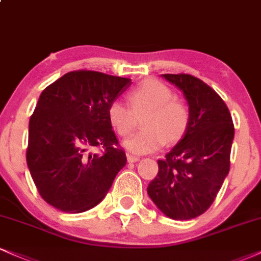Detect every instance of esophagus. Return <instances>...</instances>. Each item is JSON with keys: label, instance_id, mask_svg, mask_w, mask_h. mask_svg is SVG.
<instances>
[{"label": "esophagus", "instance_id": "1", "mask_svg": "<svg viewBox=\"0 0 261 261\" xmlns=\"http://www.w3.org/2000/svg\"><path fill=\"white\" fill-rule=\"evenodd\" d=\"M126 157H127V161H128V162H131V163H135V162L140 161V157H139V155H136V154L127 153V154H126Z\"/></svg>", "mask_w": 261, "mask_h": 261}]
</instances>
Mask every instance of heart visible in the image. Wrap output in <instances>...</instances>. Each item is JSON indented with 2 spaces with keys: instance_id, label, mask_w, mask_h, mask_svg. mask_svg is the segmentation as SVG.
Instances as JSON below:
<instances>
[{
  "instance_id": "heart-1",
  "label": "heart",
  "mask_w": 261,
  "mask_h": 261,
  "mask_svg": "<svg viewBox=\"0 0 261 261\" xmlns=\"http://www.w3.org/2000/svg\"><path fill=\"white\" fill-rule=\"evenodd\" d=\"M130 108L115 100L108 107L110 126L119 136L130 135L136 127V116L143 128L124 142L137 154L157 151L164 145H174L187 134L190 112L184 100L175 97L168 86L157 80H145L127 93Z\"/></svg>"
}]
</instances>
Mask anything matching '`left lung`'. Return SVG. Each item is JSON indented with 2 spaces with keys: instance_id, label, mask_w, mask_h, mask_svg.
<instances>
[{
  "instance_id": "obj_1",
  "label": "left lung",
  "mask_w": 261,
  "mask_h": 261,
  "mask_svg": "<svg viewBox=\"0 0 261 261\" xmlns=\"http://www.w3.org/2000/svg\"><path fill=\"white\" fill-rule=\"evenodd\" d=\"M162 77L182 92L190 122L184 137L158 161L147 193L166 216L191 220L212 205L228 174L234 125L222 98L201 80L187 73Z\"/></svg>"
}]
</instances>
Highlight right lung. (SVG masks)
I'll use <instances>...</instances> for the list:
<instances>
[{
    "label": "right lung",
    "mask_w": 261,
    "mask_h": 261,
    "mask_svg": "<svg viewBox=\"0 0 261 261\" xmlns=\"http://www.w3.org/2000/svg\"><path fill=\"white\" fill-rule=\"evenodd\" d=\"M130 86V79L79 70L41 92L29 120L27 164L40 196L55 208L94 207L125 167L107 110Z\"/></svg>",
    "instance_id": "obj_1"
}]
</instances>
